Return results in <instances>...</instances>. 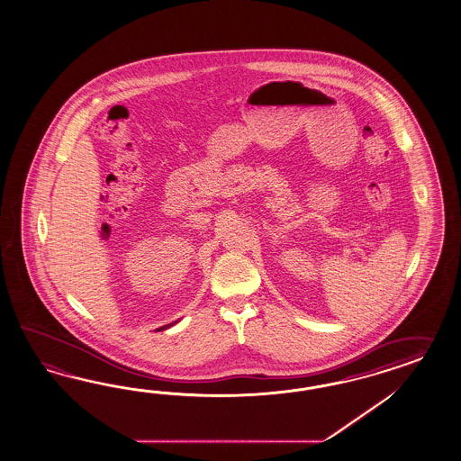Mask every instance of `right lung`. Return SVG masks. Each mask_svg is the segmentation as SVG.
Segmentation results:
<instances>
[{
	"mask_svg": "<svg viewBox=\"0 0 461 461\" xmlns=\"http://www.w3.org/2000/svg\"><path fill=\"white\" fill-rule=\"evenodd\" d=\"M174 324H176V322H172V324H167V326H162V328H160L158 330H167V328H170V326H174Z\"/></svg>",
	"mask_w": 461,
	"mask_h": 461,
	"instance_id": "1",
	"label": "right lung"
}]
</instances>
